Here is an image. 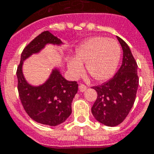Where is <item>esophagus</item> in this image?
Returning a JSON list of instances; mask_svg holds the SVG:
<instances>
[{
    "mask_svg": "<svg viewBox=\"0 0 154 154\" xmlns=\"http://www.w3.org/2000/svg\"><path fill=\"white\" fill-rule=\"evenodd\" d=\"M79 90H80V91H82V92H83V91H85L87 90V87H86L85 85H83V84H81L80 86H79Z\"/></svg>",
    "mask_w": 154,
    "mask_h": 154,
    "instance_id": "34e87169",
    "label": "esophagus"
}]
</instances>
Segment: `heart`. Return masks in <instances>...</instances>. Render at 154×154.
Listing matches in <instances>:
<instances>
[{
    "label": "heart",
    "instance_id": "1",
    "mask_svg": "<svg viewBox=\"0 0 154 154\" xmlns=\"http://www.w3.org/2000/svg\"><path fill=\"white\" fill-rule=\"evenodd\" d=\"M121 54L119 44L113 39L104 37H94L86 41L78 48L75 59H70L67 68L74 78L83 72L82 65L94 80L109 79L116 70Z\"/></svg>",
    "mask_w": 154,
    "mask_h": 154
}]
</instances>
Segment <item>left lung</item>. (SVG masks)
Here are the masks:
<instances>
[{
	"instance_id": "8db88e82",
	"label": "left lung",
	"mask_w": 154,
	"mask_h": 154,
	"mask_svg": "<svg viewBox=\"0 0 154 154\" xmlns=\"http://www.w3.org/2000/svg\"><path fill=\"white\" fill-rule=\"evenodd\" d=\"M117 38L123 49L122 64L111 79L93 87L97 98L91 107L95 119L110 127L122 123L129 115L139 87L137 63L128 44L119 37Z\"/></svg>"
}]
</instances>
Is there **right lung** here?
Here are the masks:
<instances>
[{
  "instance_id": "1",
  "label": "right lung",
  "mask_w": 154,
  "mask_h": 154,
  "mask_svg": "<svg viewBox=\"0 0 154 154\" xmlns=\"http://www.w3.org/2000/svg\"><path fill=\"white\" fill-rule=\"evenodd\" d=\"M61 45L60 38L44 31L24 48L17 67L19 96L28 116L35 121L49 126L63 123L72 113V101L78 90L77 82L66 80L60 71L54 68L44 84L32 86L25 80L22 67L25 59L39 53L46 44Z\"/></svg>"
}]
</instances>
